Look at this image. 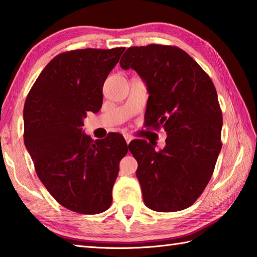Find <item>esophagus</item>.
I'll list each match as a JSON object with an SVG mask.
<instances>
[{"label":"esophagus","mask_w":257,"mask_h":257,"mask_svg":"<svg viewBox=\"0 0 257 257\" xmlns=\"http://www.w3.org/2000/svg\"><path fill=\"white\" fill-rule=\"evenodd\" d=\"M124 139H125V143L129 144L130 142L133 141V137L130 136V135H124Z\"/></svg>","instance_id":"obj_1"}]
</instances>
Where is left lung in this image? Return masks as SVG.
<instances>
[{
	"instance_id": "left-lung-1",
	"label": "left lung",
	"mask_w": 257,
	"mask_h": 257,
	"mask_svg": "<svg viewBox=\"0 0 257 257\" xmlns=\"http://www.w3.org/2000/svg\"><path fill=\"white\" fill-rule=\"evenodd\" d=\"M146 83L145 120L167 133L161 151L143 139L129 144L144 202L155 211H180L197 201L221 149L222 114L211 78L176 46L130 47L120 60Z\"/></svg>"
}]
</instances>
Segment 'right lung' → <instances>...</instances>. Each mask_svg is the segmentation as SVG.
Listing matches in <instances>:
<instances>
[{"mask_svg":"<svg viewBox=\"0 0 257 257\" xmlns=\"http://www.w3.org/2000/svg\"><path fill=\"white\" fill-rule=\"evenodd\" d=\"M124 47L76 49L56 56L28 94L25 145L36 173L63 207L96 214L112 203L119 163L128 152L119 134L92 141L83 134L86 112H99L105 78Z\"/></svg>","mask_w":257,"mask_h":257,"instance_id":"1","label":"right lung"}]
</instances>
